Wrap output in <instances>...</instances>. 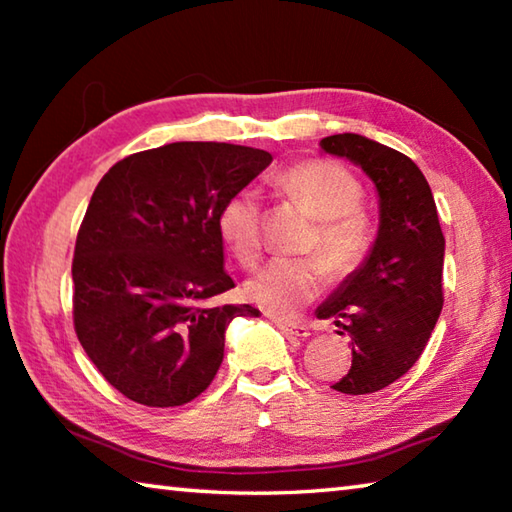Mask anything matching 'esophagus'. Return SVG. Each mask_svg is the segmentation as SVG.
<instances>
[{"instance_id":"1","label":"esophagus","mask_w":512,"mask_h":512,"mask_svg":"<svg viewBox=\"0 0 512 512\" xmlns=\"http://www.w3.org/2000/svg\"><path fill=\"white\" fill-rule=\"evenodd\" d=\"M275 325L280 327L287 336H298V339H305V336H309V327L302 325V323H287V320L277 318Z\"/></svg>"}]
</instances>
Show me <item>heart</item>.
Segmentation results:
<instances>
[{
	"label": "heart",
	"mask_w": 512,
	"mask_h": 512,
	"mask_svg": "<svg viewBox=\"0 0 512 512\" xmlns=\"http://www.w3.org/2000/svg\"><path fill=\"white\" fill-rule=\"evenodd\" d=\"M275 185L316 219L305 250L323 257L329 271L345 277L357 271L372 246V225L361 212L363 189L341 164L307 160L277 173ZM219 230L237 262L253 268L262 255V216L253 192H239L223 205ZM327 271L318 257L273 259L250 277L246 296L277 318H289L325 287Z\"/></svg>",
	"instance_id": "b5f03b06"
}]
</instances>
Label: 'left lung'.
Returning <instances> with one entry per match:
<instances>
[{
  "label": "left lung",
  "instance_id": "obj_1",
  "mask_svg": "<svg viewBox=\"0 0 512 512\" xmlns=\"http://www.w3.org/2000/svg\"><path fill=\"white\" fill-rule=\"evenodd\" d=\"M320 149L361 167L379 194L366 262L316 309L352 345V366L334 391L377 393L413 368L443 311L445 237L427 178L404 153L357 133L329 135Z\"/></svg>",
  "mask_w": 512,
  "mask_h": 512
}]
</instances>
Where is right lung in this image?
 <instances>
[{"label": "right lung", "instance_id": "1", "mask_svg": "<svg viewBox=\"0 0 512 512\" xmlns=\"http://www.w3.org/2000/svg\"><path fill=\"white\" fill-rule=\"evenodd\" d=\"M273 162L223 142H173L119 160L76 237L74 329L110 386L144 406L201 395L223 361L225 329L250 305H212L223 271V205Z\"/></svg>", "mask_w": 512, "mask_h": 512}]
</instances>
